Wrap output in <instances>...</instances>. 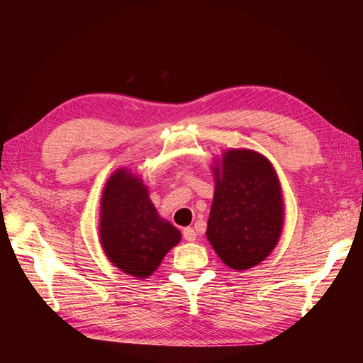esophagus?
I'll use <instances>...</instances> for the list:
<instances>
[{
  "mask_svg": "<svg viewBox=\"0 0 363 363\" xmlns=\"http://www.w3.org/2000/svg\"><path fill=\"white\" fill-rule=\"evenodd\" d=\"M182 235H184V238H186L187 242H195L196 240V233H195V229L194 228H186L182 230Z\"/></svg>",
  "mask_w": 363,
  "mask_h": 363,
  "instance_id": "34e87169",
  "label": "esophagus"
}]
</instances>
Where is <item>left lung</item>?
Instances as JSON below:
<instances>
[{
    "mask_svg": "<svg viewBox=\"0 0 363 363\" xmlns=\"http://www.w3.org/2000/svg\"><path fill=\"white\" fill-rule=\"evenodd\" d=\"M212 173L207 240L237 272L259 265L274 250L284 226L282 190L272 162L252 150H228L215 160Z\"/></svg>",
    "mask_w": 363,
    "mask_h": 363,
    "instance_id": "left-lung-1",
    "label": "left lung"
}]
</instances>
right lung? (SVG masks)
<instances>
[{"mask_svg":"<svg viewBox=\"0 0 363 363\" xmlns=\"http://www.w3.org/2000/svg\"><path fill=\"white\" fill-rule=\"evenodd\" d=\"M99 238L115 267L137 279H146L179 243L181 233L159 217L140 177L120 168L103 190Z\"/></svg>","mask_w":363,"mask_h":363,"instance_id":"obj_1","label":"right lung"}]
</instances>
